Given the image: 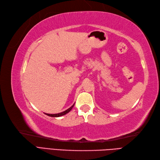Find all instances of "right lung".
I'll use <instances>...</instances> for the list:
<instances>
[{
    "instance_id": "add662e5",
    "label": "right lung",
    "mask_w": 160,
    "mask_h": 160,
    "mask_svg": "<svg viewBox=\"0 0 160 160\" xmlns=\"http://www.w3.org/2000/svg\"><path fill=\"white\" fill-rule=\"evenodd\" d=\"M73 106H74V104L71 106V107L70 108H68V109H67V110H65V111H64V112H60V113H58V114H46V115H48V116H49V117H62V116H63V115H65L66 114H67V113H68V112H69L71 109H72V108H73Z\"/></svg>"
}]
</instances>
